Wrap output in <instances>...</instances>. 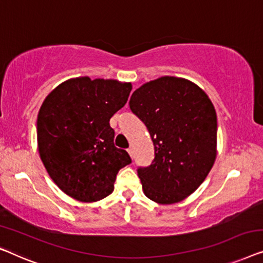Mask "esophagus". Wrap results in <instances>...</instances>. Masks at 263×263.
<instances>
[{
	"label": "esophagus",
	"instance_id": "34e87169",
	"mask_svg": "<svg viewBox=\"0 0 263 263\" xmlns=\"http://www.w3.org/2000/svg\"><path fill=\"white\" fill-rule=\"evenodd\" d=\"M127 153L130 154V156L133 158V149H132V147H128V149H127Z\"/></svg>",
	"mask_w": 263,
	"mask_h": 263
}]
</instances>
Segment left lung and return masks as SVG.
<instances>
[{"label": "left lung", "instance_id": "obj_1", "mask_svg": "<svg viewBox=\"0 0 263 263\" xmlns=\"http://www.w3.org/2000/svg\"><path fill=\"white\" fill-rule=\"evenodd\" d=\"M130 108L145 124L154 143L149 167L137 169L144 194L175 204L204 182L217 155V114L197 84L164 76L133 91Z\"/></svg>", "mask_w": 263, "mask_h": 263}]
</instances>
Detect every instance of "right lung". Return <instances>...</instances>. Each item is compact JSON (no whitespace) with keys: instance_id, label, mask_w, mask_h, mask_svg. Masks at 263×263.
<instances>
[{"instance_id":"obj_1","label":"right lung","mask_w":263,"mask_h":263,"mask_svg":"<svg viewBox=\"0 0 263 263\" xmlns=\"http://www.w3.org/2000/svg\"><path fill=\"white\" fill-rule=\"evenodd\" d=\"M131 83L77 77L51 91L40 107L36 137L40 158L53 182L79 201L108 197L117 174L131 163L114 145L109 119L127 102Z\"/></svg>"}]
</instances>
